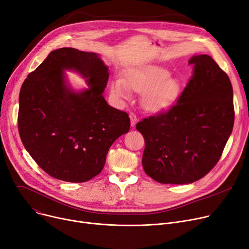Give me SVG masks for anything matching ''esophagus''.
<instances>
[{"instance_id": "obj_1", "label": "esophagus", "mask_w": 249, "mask_h": 249, "mask_svg": "<svg viewBox=\"0 0 249 249\" xmlns=\"http://www.w3.org/2000/svg\"><path fill=\"white\" fill-rule=\"evenodd\" d=\"M129 118H131V124H132V126H135L137 122H138V118H137L136 114L131 112V113H129Z\"/></svg>"}]
</instances>
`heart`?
I'll use <instances>...</instances> for the list:
<instances>
[{
    "instance_id": "1",
    "label": "heart",
    "mask_w": 249,
    "mask_h": 249,
    "mask_svg": "<svg viewBox=\"0 0 249 249\" xmlns=\"http://www.w3.org/2000/svg\"><path fill=\"white\" fill-rule=\"evenodd\" d=\"M167 70L161 68H147L131 70L124 79H115L110 83V92L117 100H127L131 90L144 93V107L152 112L164 111L177 101L181 87L179 82L170 78Z\"/></svg>"
}]
</instances>
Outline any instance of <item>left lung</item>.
Listing matches in <instances>:
<instances>
[{
  "instance_id": "8db88e82",
  "label": "left lung",
  "mask_w": 249,
  "mask_h": 249,
  "mask_svg": "<svg viewBox=\"0 0 249 249\" xmlns=\"http://www.w3.org/2000/svg\"><path fill=\"white\" fill-rule=\"evenodd\" d=\"M194 75L176 105L144 118L136 128L145 139L144 170L160 183L188 184L214 168L232 133L233 88L210 55H194Z\"/></svg>"
}]
</instances>
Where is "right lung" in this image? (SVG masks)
<instances>
[{
  "label": "right lung",
  "instance_id": "add662e5",
  "mask_svg": "<svg viewBox=\"0 0 249 249\" xmlns=\"http://www.w3.org/2000/svg\"><path fill=\"white\" fill-rule=\"evenodd\" d=\"M74 70L89 88L76 91L64 72ZM108 67L98 53L72 47L52 52L28 75L19 94L18 128L23 145L47 174L85 182L101 172L114 141L129 131L126 112L103 97Z\"/></svg>",
  "mask_w": 249,
  "mask_h": 249
}]
</instances>
